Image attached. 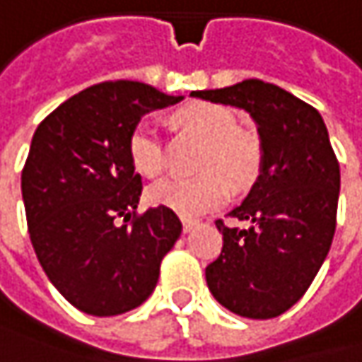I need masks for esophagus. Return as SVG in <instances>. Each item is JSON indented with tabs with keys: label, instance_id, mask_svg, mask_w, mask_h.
I'll return each mask as SVG.
<instances>
[{
	"label": "esophagus",
	"instance_id": "obj_1",
	"mask_svg": "<svg viewBox=\"0 0 362 362\" xmlns=\"http://www.w3.org/2000/svg\"><path fill=\"white\" fill-rule=\"evenodd\" d=\"M181 222H183V230H185V233H189L192 228L197 226V220L194 218H181Z\"/></svg>",
	"mask_w": 362,
	"mask_h": 362
}]
</instances>
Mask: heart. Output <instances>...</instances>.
Wrapping results in <instances>:
<instances>
[{"label":"heart","instance_id":"heart-1","mask_svg":"<svg viewBox=\"0 0 362 362\" xmlns=\"http://www.w3.org/2000/svg\"><path fill=\"white\" fill-rule=\"evenodd\" d=\"M181 123L206 140L197 177H165L148 187V202L183 216H197L220 206L233 187L251 185L262 170V146L253 134L237 129V117L228 109L197 103L179 113ZM129 158L138 173L158 175L165 167V152L156 125L142 119L129 136Z\"/></svg>","mask_w":362,"mask_h":362}]
</instances>
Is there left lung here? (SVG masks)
Wrapping results in <instances>:
<instances>
[{
	"mask_svg": "<svg viewBox=\"0 0 362 362\" xmlns=\"http://www.w3.org/2000/svg\"><path fill=\"white\" fill-rule=\"evenodd\" d=\"M192 96L243 109L262 146V170L228 212L247 226L216 220L224 243L206 268L208 288L241 317H278L305 295L334 239L340 167L327 127L311 105L262 80Z\"/></svg>",
	"mask_w": 362,
	"mask_h": 362,
	"instance_id": "1",
	"label": "left lung"
}]
</instances>
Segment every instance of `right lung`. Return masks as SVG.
Returning <instances> with one entry per match:
<instances>
[{
    "label": "right lung",
    "mask_w": 362,
    "mask_h": 362,
    "mask_svg": "<svg viewBox=\"0 0 362 362\" xmlns=\"http://www.w3.org/2000/svg\"><path fill=\"white\" fill-rule=\"evenodd\" d=\"M179 100L142 82H103L67 98L33 136L22 170L30 241L51 284L88 315L140 307L181 235L168 208L136 216L142 177L127 150L146 113Z\"/></svg>",
    "instance_id": "add662e5"
}]
</instances>
